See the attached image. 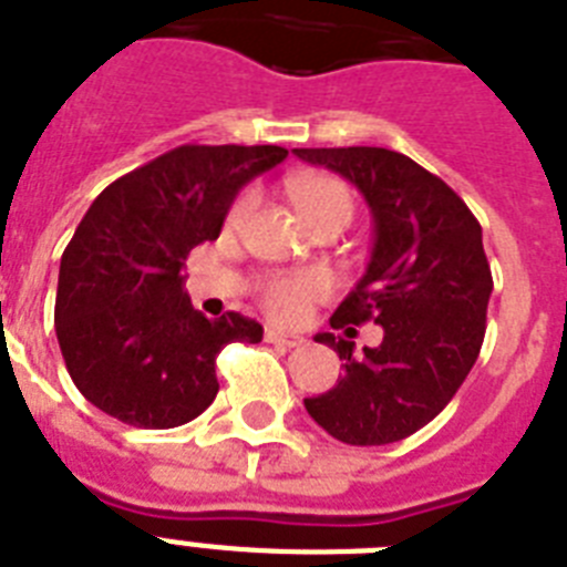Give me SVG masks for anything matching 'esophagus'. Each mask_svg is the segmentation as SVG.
Segmentation results:
<instances>
[{"instance_id": "obj_1", "label": "esophagus", "mask_w": 567, "mask_h": 567, "mask_svg": "<svg viewBox=\"0 0 567 567\" xmlns=\"http://www.w3.org/2000/svg\"><path fill=\"white\" fill-rule=\"evenodd\" d=\"M265 340L274 342V346H282V349H299V346H306V337L285 334V331H276V328H268V331H265Z\"/></svg>"}]
</instances>
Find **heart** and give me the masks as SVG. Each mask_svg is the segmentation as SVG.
<instances>
[{
    "mask_svg": "<svg viewBox=\"0 0 567 567\" xmlns=\"http://www.w3.org/2000/svg\"><path fill=\"white\" fill-rule=\"evenodd\" d=\"M291 195L297 202L299 213L308 221V227L320 225L326 218H351V193L349 187L337 178L328 175H308V178H297L291 184ZM256 207V193L245 189V193L230 204L227 210V227L239 230L245 225L250 213ZM331 291L328 276L320 270H308V274H279L265 279L261 285V308L274 317L276 322H302L311 313L313 302L322 299Z\"/></svg>",
    "mask_w": 567,
    "mask_h": 567,
    "instance_id": "obj_1",
    "label": "heart"
}]
</instances>
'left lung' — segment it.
I'll list each match as a JSON object with an SVG mask.
<instances>
[{
  "mask_svg": "<svg viewBox=\"0 0 567 567\" xmlns=\"http://www.w3.org/2000/svg\"><path fill=\"white\" fill-rule=\"evenodd\" d=\"M293 155L351 181L374 218L369 268L331 328L383 326V342L363 354L354 342L317 334L346 363L334 389L306 398L308 415L342 444H394L453 401L482 351L493 293L482 225L444 181L401 152L340 146Z\"/></svg>",
  "mask_w": 567,
  "mask_h": 567,
  "instance_id": "obj_1",
  "label": "left lung"
}]
</instances>
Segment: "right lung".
<instances>
[{"label":"right lung","instance_id":"add662e5","mask_svg":"<svg viewBox=\"0 0 567 567\" xmlns=\"http://www.w3.org/2000/svg\"><path fill=\"white\" fill-rule=\"evenodd\" d=\"M282 146L169 150L112 181L71 236L56 282V340L85 401L141 430H173L216 401V357L259 342L230 311L207 320L184 293V259L218 239L247 181L282 164Z\"/></svg>","mask_w":567,"mask_h":567}]
</instances>
